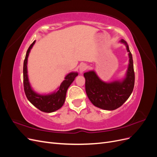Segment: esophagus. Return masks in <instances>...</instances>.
Here are the masks:
<instances>
[{
    "instance_id": "1",
    "label": "esophagus",
    "mask_w": 157,
    "mask_h": 157,
    "mask_svg": "<svg viewBox=\"0 0 157 157\" xmlns=\"http://www.w3.org/2000/svg\"><path fill=\"white\" fill-rule=\"evenodd\" d=\"M88 68V66L86 64H82L80 65V67H79V71H80V73L82 74L84 71H86Z\"/></svg>"
}]
</instances>
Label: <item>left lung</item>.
<instances>
[{"mask_svg": "<svg viewBox=\"0 0 157 157\" xmlns=\"http://www.w3.org/2000/svg\"><path fill=\"white\" fill-rule=\"evenodd\" d=\"M121 42L126 45L129 56L126 77L122 81L103 82L94 71L84 73L88 98L94 105L104 110L112 111L120 107L130 97L134 87L135 74L132 55L126 42L123 39Z\"/></svg>", "mask_w": 157, "mask_h": 157, "instance_id": "obj_1", "label": "left lung"}]
</instances>
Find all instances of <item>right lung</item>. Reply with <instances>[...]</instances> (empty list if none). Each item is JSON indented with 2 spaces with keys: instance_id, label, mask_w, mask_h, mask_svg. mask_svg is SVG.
Wrapping results in <instances>:
<instances>
[{
  "instance_id": "1",
  "label": "right lung",
  "mask_w": 157,
  "mask_h": 157,
  "mask_svg": "<svg viewBox=\"0 0 157 157\" xmlns=\"http://www.w3.org/2000/svg\"><path fill=\"white\" fill-rule=\"evenodd\" d=\"M35 43L33 42L28 48L25 58L23 62V87L26 97L33 105L40 111L45 113H52L58 110L64 104L66 93L70 85L78 75L76 72H71L66 76L65 80L61 84L58 90L54 93L47 95H41L33 91L29 82L27 75V58L31 49Z\"/></svg>"
}]
</instances>
